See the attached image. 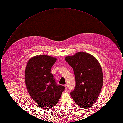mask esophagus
Segmentation results:
<instances>
[{
    "label": "esophagus",
    "mask_w": 123,
    "mask_h": 123,
    "mask_svg": "<svg viewBox=\"0 0 123 123\" xmlns=\"http://www.w3.org/2000/svg\"><path fill=\"white\" fill-rule=\"evenodd\" d=\"M64 87H65V90H67V85L66 84H65L64 85Z\"/></svg>",
    "instance_id": "obj_1"
}]
</instances>
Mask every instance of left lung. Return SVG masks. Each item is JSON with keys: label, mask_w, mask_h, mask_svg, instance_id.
Segmentation results:
<instances>
[{"label": "left lung", "mask_w": 123, "mask_h": 123, "mask_svg": "<svg viewBox=\"0 0 123 123\" xmlns=\"http://www.w3.org/2000/svg\"><path fill=\"white\" fill-rule=\"evenodd\" d=\"M72 68L76 87L70 92L75 103L86 109L94 105L103 85L102 70L99 61L88 53L80 52L65 58Z\"/></svg>", "instance_id": "left-lung-1"}]
</instances>
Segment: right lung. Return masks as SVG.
<instances>
[{
	"label": "right lung",
	"mask_w": 123,
	"mask_h": 123,
	"mask_svg": "<svg viewBox=\"0 0 123 123\" xmlns=\"http://www.w3.org/2000/svg\"><path fill=\"white\" fill-rule=\"evenodd\" d=\"M57 59L45 55H37L29 59L25 71V81L31 98L44 109L56 105L65 89L56 83L51 73Z\"/></svg>",
	"instance_id": "add662e5"
}]
</instances>
